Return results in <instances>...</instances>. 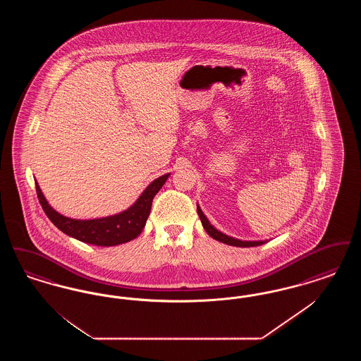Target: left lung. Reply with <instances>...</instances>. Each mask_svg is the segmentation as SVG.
<instances>
[{
  "label": "left lung",
  "mask_w": 361,
  "mask_h": 361,
  "mask_svg": "<svg viewBox=\"0 0 361 361\" xmlns=\"http://www.w3.org/2000/svg\"><path fill=\"white\" fill-rule=\"evenodd\" d=\"M197 214L200 216V221L203 224V227L207 231V234L209 237H212L214 240H219V242H224L226 245H231V246H240V247H250V246H258V245H262L264 240H235V238H231L228 235H226L224 233L218 231L214 226H211V224L208 222V219L206 218V215L203 214V211L200 209V207L197 206Z\"/></svg>",
  "instance_id": "8db88e82"
}]
</instances>
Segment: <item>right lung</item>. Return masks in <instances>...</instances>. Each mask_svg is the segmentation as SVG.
Instances as JSON below:
<instances>
[{
  "label": "right lung",
  "instance_id": "add662e5",
  "mask_svg": "<svg viewBox=\"0 0 361 361\" xmlns=\"http://www.w3.org/2000/svg\"><path fill=\"white\" fill-rule=\"evenodd\" d=\"M168 177L169 174H164L154 180L147 188L145 189V192L139 196L137 202L128 209L123 211L118 215L106 216L102 219H90V221L70 219L58 214L55 209H52L50 204L47 203V200L44 199L37 183H35V185H36V195L40 206L49 216V219L61 231H63L65 234H68L75 240L90 243V245L115 246V245L133 240L142 233L146 221L149 218L153 199L157 192L162 188Z\"/></svg>",
  "mask_w": 361,
  "mask_h": 361
}]
</instances>
